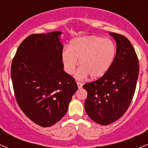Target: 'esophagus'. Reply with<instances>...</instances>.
I'll return each mask as SVG.
<instances>
[{"label": "esophagus", "instance_id": "esophagus-1", "mask_svg": "<svg viewBox=\"0 0 148 148\" xmlns=\"http://www.w3.org/2000/svg\"><path fill=\"white\" fill-rule=\"evenodd\" d=\"M76 84H77V86H78V88H79V89H81V88H82V86H83L82 84H81V83H79V82H76Z\"/></svg>", "mask_w": 148, "mask_h": 148}]
</instances>
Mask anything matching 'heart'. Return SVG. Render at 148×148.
I'll return each instance as SVG.
<instances>
[{
	"label": "heart",
	"mask_w": 148,
	"mask_h": 148,
	"mask_svg": "<svg viewBox=\"0 0 148 148\" xmlns=\"http://www.w3.org/2000/svg\"><path fill=\"white\" fill-rule=\"evenodd\" d=\"M115 53L116 47L111 40L88 35L71 40L68 49L62 51L61 61L64 72L73 74L79 60L81 68L76 76L78 79H84L88 75L92 79H98L109 70Z\"/></svg>",
	"instance_id": "1"
}]
</instances>
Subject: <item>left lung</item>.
Here are the masks:
<instances>
[{
  "label": "left lung",
  "instance_id": "8db88e82",
  "mask_svg": "<svg viewBox=\"0 0 148 148\" xmlns=\"http://www.w3.org/2000/svg\"><path fill=\"white\" fill-rule=\"evenodd\" d=\"M116 42V54L106 74L83 86L87 91L86 112L91 120L108 125L121 118L130 106L139 73L138 60L130 40L115 33H108Z\"/></svg>",
  "mask_w": 148,
  "mask_h": 148
}]
</instances>
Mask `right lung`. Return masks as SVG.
Wrapping results in <instances>:
<instances>
[{"instance_id":"obj_1","label":"right lung","mask_w":148,"mask_h":148,"mask_svg":"<svg viewBox=\"0 0 148 148\" xmlns=\"http://www.w3.org/2000/svg\"><path fill=\"white\" fill-rule=\"evenodd\" d=\"M62 32L34 34L19 45L11 66L15 97L22 111L33 123L51 127L63 118L78 90L63 70Z\"/></svg>"}]
</instances>
